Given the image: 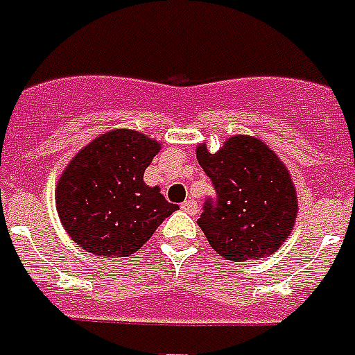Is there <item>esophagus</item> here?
Segmentation results:
<instances>
[{"label": "esophagus", "instance_id": "1", "mask_svg": "<svg viewBox=\"0 0 355 355\" xmlns=\"http://www.w3.org/2000/svg\"><path fill=\"white\" fill-rule=\"evenodd\" d=\"M181 211H185L187 214L194 216V214H198V203H196L194 200L183 201V203H181Z\"/></svg>", "mask_w": 355, "mask_h": 355}]
</instances>
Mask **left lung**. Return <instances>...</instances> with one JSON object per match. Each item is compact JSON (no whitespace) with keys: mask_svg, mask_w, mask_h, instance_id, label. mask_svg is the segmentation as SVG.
<instances>
[{"mask_svg":"<svg viewBox=\"0 0 355 355\" xmlns=\"http://www.w3.org/2000/svg\"><path fill=\"white\" fill-rule=\"evenodd\" d=\"M196 155L216 191L198 220L212 249L232 262L275 253L297 216V194L282 161L248 135L227 139L216 154L201 144Z\"/></svg>","mask_w":355,"mask_h":355,"instance_id":"obj_1","label":"left lung"}]
</instances>
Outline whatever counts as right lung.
I'll return each instance as SVG.
<instances>
[{
	"label": "right lung",
	"instance_id": "obj_1",
	"mask_svg": "<svg viewBox=\"0 0 355 355\" xmlns=\"http://www.w3.org/2000/svg\"><path fill=\"white\" fill-rule=\"evenodd\" d=\"M159 144L133 130L102 133L75 155L56 187V211L76 245L102 257H128L180 207L143 174Z\"/></svg>",
	"mask_w": 355,
	"mask_h": 355
}]
</instances>
